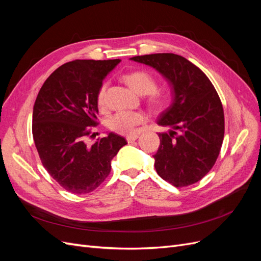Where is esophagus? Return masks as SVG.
Instances as JSON below:
<instances>
[{"label": "esophagus", "instance_id": "obj_1", "mask_svg": "<svg viewBox=\"0 0 261 261\" xmlns=\"http://www.w3.org/2000/svg\"><path fill=\"white\" fill-rule=\"evenodd\" d=\"M139 136L138 135H130L126 137V140H127V143H133V141H135Z\"/></svg>", "mask_w": 261, "mask_h": 261}]
</instances>
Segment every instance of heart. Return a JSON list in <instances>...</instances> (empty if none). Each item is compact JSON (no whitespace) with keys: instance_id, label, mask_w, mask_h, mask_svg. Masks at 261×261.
I'll use <instances>...</instances> for the list:
<instances>
[{"instance_id":"b5f03b06","label":"heart","mask_w":261,"mask_h":261,"mask_svg":"<svg viewBox=\"0 0 261 261\" xmlns=\"http://www.w3.org/2000/svg\"><path fill=\"white\" fill-rule=\"evenodd\" d=\"M124 81L132 88L141 94H147L149 103L153 108H163L168 105L169 97L167 93L156 90L158 83L154 76L147 70H134L123 76ZM108 83L103 82L97 91L96 101L100 110L106 108V91ZM146 122V115L139 111H118L108 120L109 128L121 135H134L138 126Z\"/></svg>"}]
</instances>
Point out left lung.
I'll return each instance as SVG.
<instances>
[{"instance_id":"obj_1","label":"left lung","mask_w":261,"mask_h":261,"mask_svg":"<svg viewBox=\"0 0 261 261\" xmlns=\"http://www.w3.org/2000/svg\"><path fill=\"white\" fill-rule=\"evenodd\" d=\"M130 60L152 66L173 85L174 100L161 113L154 158L158 174L175 187L200 180L215 165L224 137V112L209 78L187 59L173 53L138 55Z\"/></svg>"}]
</instances>
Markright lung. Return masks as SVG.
Wrapping results in <instances>:
<instances>
[{"label":"right lung","mask_w":261,"mask_h":261,"mask_svg":"<svg viewBox=\"0 0 261 261\" xmlns=\"http://www.w3.org/2000/svg\"><path fill=\"white\" fill-rule=\"evenodd\" d=\"M120 60H76L46 78L33 113V136L44 169L67 192L88 194L111 172V160L127 141L110 133L92 146L99 124L97 91Z\"/></svg>","instance_id":"obj_1"}]
</instances>
